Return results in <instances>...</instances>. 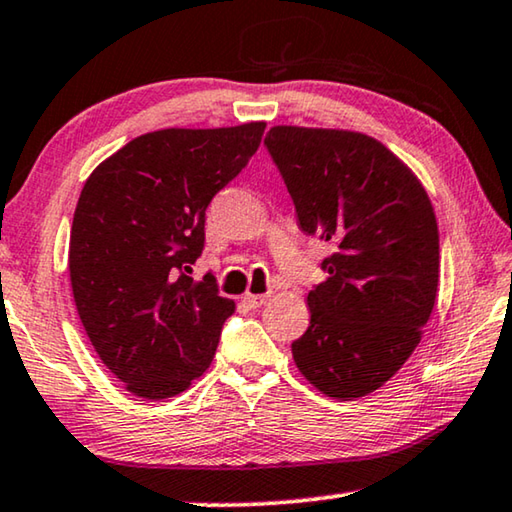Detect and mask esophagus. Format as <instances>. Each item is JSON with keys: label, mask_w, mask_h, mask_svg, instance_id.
Returning a JSON list of instances; mask_svg holds the SVG:
<instances>
[{"label": "esophagus", "mask_w": 512, "mask_h": 512, "mask_svg": "<svg viewBox=\"0 0 512 512\" xmlns=\"http://www.w3.org/2000/svg\"><path fill=\"white\" fill-rule=\"evenodd\" d=\"M266 300H269V294H246L243 296V305L250 307V310H255V307H262Z\"/></svg>", "instance_id": "34e87169"}]
</instances>
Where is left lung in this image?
<instances>
[{"label": "left lung", "instance_id": "left-lung-1", "mask_svg": "<svg viewBox=\"0 0 512 512\" xmlns=\"http://www.w3.org/2000/svg\"><path fill=\"white\" fill-rule=\"evenodd\" d=\"M305 234L332 243L307 294L298 371L332 399L385 385L415 351L440 282L431 200L383 143L342 129L273 127L264 139Z\"/></svg>", "mask_w": 512, "mask_h": 512}]
</instances>
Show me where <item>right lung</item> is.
<instances>
[{
	"label": "right lung",
	"instance_id": "add662e5",
	"mask_svg": "<svg viewBox=\"0 0 512 512\" xmlns=\"http://www.w3.org/2000/svg\"><path fill=\"white\" fill-rule=\"evenodd\" d=\"M264 123L161 129L88 177L72 218L70 282L100 360L141 399L184 392L214 360L234 300L191 278L209 202L257 152Z\"/></svg>",
	"mask_w": 512,
	"mask_h": 512
}]
</instances>
